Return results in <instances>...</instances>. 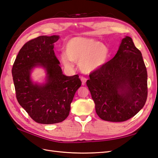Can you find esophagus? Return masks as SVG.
<instances>
[{
	"label": "esophagus",
	"mask_w": 158,
	"mask_h": 158,
	"mask_svg": "<svg viewBox=\"0 0 158 158\" xmlns=\"http://www.w3.org/2000/svg\"><path fill=\"white\" fill-rule=\"evenodd\" d=\"M80 79H81V81L82 82V85H84L85 84V83H86L87 79L85 78V77H81V78H80Z\"/></svg>",
	"instance_id": "obj_1"
}]
</instances>
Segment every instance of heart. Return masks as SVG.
Listing matches in <instances>:
<instances>
[{"instance_id":"b5f03b06","label":"heart","mask_w":158,"mask_h":158,"mask_svg":"<svg viewBox=\"0 0 158 158\" xmlns=\"http://www.w3.org/2000/svg\"><path fill=\"white\" fill-rule=\"evenodd\" d=\"M109 56V49L104 43L93 39L75 37L66 43L61 61L68 69L73 68V62H79L82 72L90 73L101 68Z\"/></svg>"}]
</instances>
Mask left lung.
I'll list each match as a JSON object with an SVG mask.
<instances>
[{"instance_id": "obj_1", "label": "left lung", "mask_w": 158, "mask_h": 158, "mask_svg": "<svg viewBox=\"0 0 158 158\" xmlns=\"http://www.w3.org/2000/svg\"><path fill=\"white\" fill-rule=\"evenodd\" d=\"M86 83L100 118L121 122L138 113L147 98V72L132 38H123L115 56L90 74Z\"/></svg>"}]
</instances>
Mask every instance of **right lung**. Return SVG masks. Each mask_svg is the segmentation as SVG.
I'll use <instances>...</instances> for the list:
<instances>
[{
  "instance_id": "1",
  "label": "right lung",
  "mask_w": 158,
  "mask_h": 158,
  "mask_svg": "<svg viewBox=\"0 0 158 158\" xmlns=\"http://www.w3.org/2000/svg\"><path fill=\"white\" fill-rule=\"evenodd\" d=\"M58 35L40 36L27 42L19 50L12 68L16 98L22 108L36 122H62L69 115L77 90L81 85L78 75L66 76L53 51ZM41 67L46 81H32L31 73Z\"/></svg>"
}]
</instances>
